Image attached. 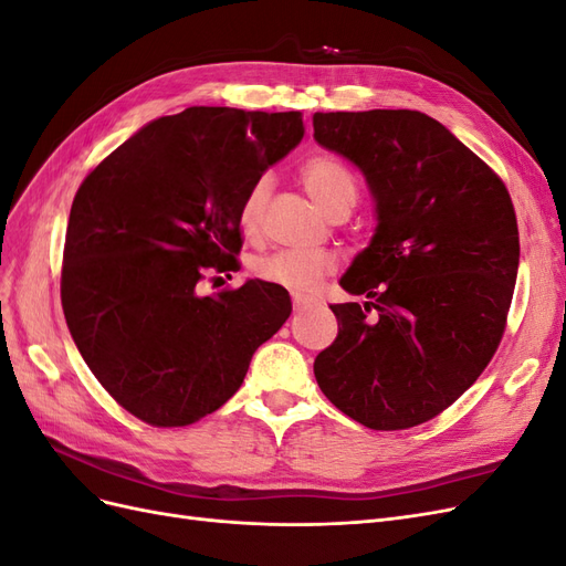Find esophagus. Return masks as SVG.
<instances>
[{
	"mask_svg": "<svg viewBox=\"0 0 566 566\" xmlns=\"http://www.w3.org/2000/svg\"><path fill=\"white\" fill-rule=\"evenodd\" d=\"M306 304H310V300L302 297V295H293V306H295V312H302Z\"/></svg>",
	"mask_w": 566,
	"mask_h": 566,
	"instance_id": "34e87169",
	"label": "esophagus"
}]
</instances>
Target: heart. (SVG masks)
<instances>
[{
	"label": "heart",
	"mask_w": 566,
	"mask_h": 566,
	"mask_svg": "<svg viewBox=\"0 0 566 566\" xmlns=\"http://www.w3.org/2000/svg\"><path fill=\"white\" fill-rule=\"evenodd\" d=\"M302 181L310 196L316 200L325 214H337L352 210L358 200V179L352 169L335 156H314L302 165ZM271 191V179L260 177L243 198L241 205V227L245 233L254 235L262 229V217L266 198ZM335 271V256L328 252H306V250H279L260 256L254 262V273L266 283L281 285L290 293L312 295L321 281Z\"/></svg>",
	"instance_id": "heart-1"
}]
</instances>
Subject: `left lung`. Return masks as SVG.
Masks as SVG:
<instances>
[{"label": "left lung", "mask_w": 566, "mask_h": 566, "mask_svg": "<svg viewBox=\"0 0 566 566\" xmlns=\"http://www.w3.org/2000/svg\"><path fill=\"white\" fill-rule=\"evenodd\" d=\"M314 139L361 169L378 214L339 281L370 302L331 306L339 331L316 356V382L370 430H408L470 389L501 345L515 208L501 177L424 113H314Z\"/></svg>", "instance_id": "1"}]
</instances>
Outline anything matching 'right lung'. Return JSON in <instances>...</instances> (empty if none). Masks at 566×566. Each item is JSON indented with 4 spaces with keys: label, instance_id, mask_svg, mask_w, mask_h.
Returning a JSON list of instances; mask_svg holds the SVG:
<instances>
[{
    "label": "right lung",
    "instance_id": "1",
    "mask_svg": "<svg viewBox=\"0 0 566 566\" xmlns=\"http://www.w3.org/2000/svg\"><path fill=\"white\" fill-rule=\"evenodd\" d=\"M304 136L302 113L193 106L117 146L77 188L65 231L67 331L111 397L153 427L224 406L293 304L260 279L200 295L238 269L250 186Z\"/></svg>",
    "mask_w": 566,
    "mask_h": 566
}]
</instances>
